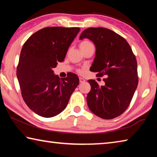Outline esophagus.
I'll use <instances>...</instances> for the list:
<instances>
[{
	"mask_svg": "<svg viewBox=\"0 0 157 157\" xmlns=\"http://www.w3.org/2000/svg\"><path fill=\"white\" fill-rule=\"evenodd\" d=\"M84 82H85V79L84 78H79V82H80V83H83Z\"/></svg>",
	"mask_w": 157,
	"mask_h": 157,
	"instance_id": "obj_1",
	"label": "esophagus"
}]
</instances>
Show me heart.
Segmentation results:
<instances>
[{"instance_id":"heart-1","label":"heart","mask_w":157,"mask_h":157,"mask_svg":"<svg viewBox=\"0 0 157 157\" xmlns=\"http://www.w3.org/2000/svg\"><path fill=\"white\" fill-rule=\"evenodd\" d=\"M91 45H93V44L89 41H86V40L83 41H82L80 44H79V48H80V49L82 50L84 48H87L89 46H91ZM78 72L82 73V72H83V70H82V69H79V70L78 71Z\"/></svg>"}]
</instances>
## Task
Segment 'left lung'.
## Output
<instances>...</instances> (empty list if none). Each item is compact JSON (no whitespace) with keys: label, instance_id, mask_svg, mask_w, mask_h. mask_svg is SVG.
<instances>
[{"label":"left lung","instance_id":"obj_1","mask_svg":"<svg viewBox=\"0 0 157 157\" xmlns=\"http://www.w3.org/2000/svg\"><path fill=\"white\" fill-rule=\"evenodd\" d=\"M87 38L95 46V57L90 71L97 76L105 75L100 86L94 79L88 81L91 91L86 102L89 109L103 119L121 115L131 102L138 86L136 59L123 36L104 28H89L79 39Z\"/></svg>","mask_w":157,"mask_h":157}]
</instances>
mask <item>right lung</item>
Returning <instances> with one entry per match:
<instances>
[{
    "instance_id": "add662e5",
    "label": "right lung",
    "mask_w": 157,
    "mask_h": 157,
    "mask_svg": "<svg viewBox=\"0 0 157 157\" xmlns=\"http://www.w3.org/2000/svg\"><path fill=\"white\" fill-rule=\"evenodd\" d=\"M79 30V28H44L23 44L17 75L23 100L39 116L50 118L60 113L79 84L75 74L60 79L53 68L64 60Z\"/></svg>"
}]
</instances>
